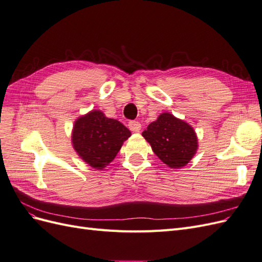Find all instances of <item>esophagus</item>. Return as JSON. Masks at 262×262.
Returning <instances> with one entry per match:
<instances>
[{"label":"esophagus","instance_id":"34e87169","mask_svg":"<svg viewBox=\"0 0 262 262\" xmlns=\"http://www.w3.org/2000/svg\"><path fill=\"white\" fill-rule=\"evenodd\" d=\"M128 125H129V129L133 132H140L141 130V123L139 121H130Z\"/></svg>","mask_w":262,"mask_h":262}]
</instances>
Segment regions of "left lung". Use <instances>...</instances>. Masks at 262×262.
Here are the masks:
<instances>
[{
	"label": "left lung",
	"mask_w": 262,
	"mask_h": 262,
	"mask_svg": "<svg viewBox=\"0 0 262 262\" xmlns=\"http://www.w3.org/2000/svg\"><path fill=\"white\" fill-rule=\"evenodd\" d=\"M142 136L156 156L170 168L184 167L198 149V138L192 126L168 113L158 116Z\"/></svg>",
	"instance_id": "8db88e82"
}]
</instances>
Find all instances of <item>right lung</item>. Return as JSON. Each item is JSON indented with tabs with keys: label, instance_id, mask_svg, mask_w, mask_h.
<instances>
[{
	"label": "right lung",
	"instance_id": "1",
	"mask_svg": "<svg viewBox=\"0 0 262 262\" xmlns=\"http://www.w3.org/2000/svg\"><path fill=\"white\" fill-rule=\"evenodd\" d=\"M128 128L116 119L107 118L100 110H92L76 119L72 132L75 152L95 169H104L130 138Z\"/></svg>",
	"mask_w": 262,
	"mask_h": 262
}]
</instances>
